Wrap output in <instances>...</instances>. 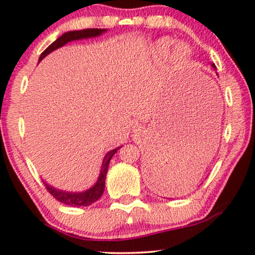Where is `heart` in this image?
I'll list each match as a JSON object with an SVG mask.
<instances>
[{
  "mask_svg": "<svg viewBox=\"0 0 255 255\" xmlns=\"http://www.w3.org/2000/svg\"><path fill=\"white\" fill-rule=\"evenodd\" d=\"M170 48H171V40L166 39V38H163V39L158 40L156 45H154L153 50L157 55H165L166 52L170 50ZM170 55H171V58H174V60L183 61L189 57V55H191V50H189V48L186 45V44L178 43L171 49Z\"/></svg>",
  "mask_w": 255,
  "mask_h": 255,
  "instance_id": "1",
  "label": "heart"
}]
</instances>
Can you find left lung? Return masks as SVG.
Returning a JSON list of instances; mask_svg holds the SVG:
<instances>
[{
    "instance_id": "1",
    "label": "left lung",
    "mask_w": 255,
    "mask_h": 255,
    "mask_svg": "<svg viewBox=\"0 0 255 255\" xmlns=\"http://www.w3.org/2000/svg\"><path fill=\"white\" fill-rule=\"evenodd\" d=\"M213 68H216L215 64H212ZM174 162H166L160 159L152 160L150 168L147 171L148 181L153 184L154 188H164L166 186H170L172 180L177 177L178 171L177 168L172 164Z\"/></svg>"
}]
</instances>
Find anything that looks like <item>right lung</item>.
Returning <instances> with one entry per match:
<instances>
[{
    "instance_id": "right-lung-1",
    "label": "right lung",
    "mask_w": 255,
    "mask_h": 255,
    "mask_svg": "<svg viewBox=\"0 0 255 255\" xmlns=\"http://www.w3.org/2000/svg\"><path fill=\"white\" fill-rule=\"evenodd\" d=\"M107 32V28H86V30H80V31H69L63 33L62 36L58 37L54 43L50 44L48 48L45 49L40 55L39 61H42L46 55H49L50 52H52L56 49L61 48V46L66 45L67 43L73 42V40H80V39H87V38H93V37H98L101 34H103ZM121 148L120 147L114 148L105 154V157L103 158V163H102V168H101V172H99V176L96 181V183L93 184L92 187L84 192H67V191H61V189L55 188V187L50 186L46 182H44L45 184V188L48 189V192L54 197L56 200L60 201V203H63L68 206H90L92 205L95 201H97L99 198L102 197L103 194L104 188H105V177H107V172H108V166H109L110 159L113 158L114 154L118 152V150Z\"/></svg>"
}]
</instances>
